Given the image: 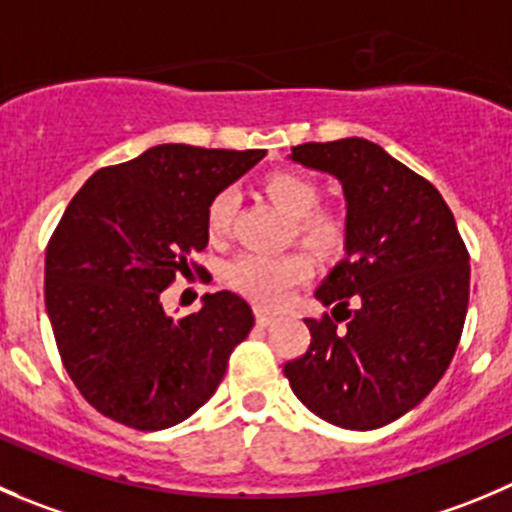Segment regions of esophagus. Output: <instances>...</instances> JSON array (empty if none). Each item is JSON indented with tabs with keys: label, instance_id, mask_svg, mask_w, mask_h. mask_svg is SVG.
Returning a JSON list of instances; mask_svg holds the SVG:
<instances>
[{
	"label": "esophagus",
	"instance_id": "1",
	"mask_svg": "<svg viewBox=\"0 0 512 512\" xmlns=\"http://www.w3.org/2000/svg\"><path fill=\"white\" fill-rule=\"evenodd\" d=\"M255 320H257V325H260V327H267V325H272V322H275V315H272V312L260 310V307H257V310H255Z\"/></svg>",
	"mask_w": 512,
	"mask_h": 512
}]
</instances>
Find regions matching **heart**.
I'll return each mask as SVG.
<instances>
[{"instance_id":"b5f03b06","label":"heart","mask_w":512,"mask_h":512,"mask_svg":"<svg viewBox=\"0 0 512 512\" xmlns=\"http://www.w3.org/2000/svg\"><path fill=\"white\" fill-rule=\"evenodd\" d=\"M267 200L292 220V232L320 255H337L345 245V220L330 210H317L320 190L297 172H275L262 182ZM235 215V195L222 190L207 205V232L212 240L227 235ZM312 262L305 252L282 255H240L225 267V282L260 307L285 305L290 292L310 277Z\"/></svg>"}]
</instances>
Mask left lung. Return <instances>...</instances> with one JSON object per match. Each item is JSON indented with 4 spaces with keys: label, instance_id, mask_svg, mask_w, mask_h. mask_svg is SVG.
<instances>
[{
    "label": "left lung",
    "instance_id": "obj_1",
    "mask_svg": "<svg viewBox=\"0 0 512 512\" xmlns=\"http://www.w3.org/2000/svg\"><path fill=\"white\" fill-rule=\"evenodd\" d=\"M290 160L340 182L347 232L345 257L315 290L332 317L305 320L310 350L287 362L285 377L317 418L382 428L413 410L453 360L468 312V250L443 195L375 142H305Z\"/></svg>",
    "mask_w": 512,
    "mask_h": 512
}]
</instances>
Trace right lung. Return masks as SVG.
<instances>
[{
	"mask_svg": "<svg viewBox=\"0 0 512 512\" xmlns=\"http://www.w3.org/2000/svg\"><path fill=\"white\" fill-rule=\"evenodd\" d=\"M265 150L157 145L94 172L47 247L44 305L69 377L94 410L135 430H165L215 395L235 345L255 325L230 290L175 320L162 290L207 247V205Z\"/></svg>",
	"mask_w": 512,
	"mask_h": 512,
	"instance_id": "1",
	"label": "right lung"
}]
</instances>
